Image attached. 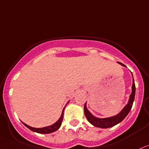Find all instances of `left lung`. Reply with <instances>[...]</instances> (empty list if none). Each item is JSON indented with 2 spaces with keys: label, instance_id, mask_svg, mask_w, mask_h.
I'll return each instance as SVG.
<instances>
[{
  "label": "left lung",
  "instance_id": "1",
  "mask_svg": "<svg viewBox=\"0 0 149 149\" xmlns=\"http://www.w3.org/2000/svg\"><path fill=\"white\" fill-rule=\"evenodd\" d=\"M122 66H125V65H124L123 63L118 62ZM135 91H136V87H135V83L134 81L133 78V84H132V94L130 95V100H129L128 104L124 107V109L119 113L117 115L114 116V117H108V118H97V117H94V116L91 114V112L88 111V109L86 107V103L84 104V113L86 115V118L88 122L93 125L95 127H100V128H109V127H112L113 126L117 125L120 122H122L124 119L127 117V114H129L130 111L132 109V105H133L134 100V97H135Z\"/></svg>",
  "mask_w": 149,
  "mask_h": 149
}]
</instances>
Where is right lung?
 Masks as SVG:
<instances>
[{
  "label": "right lung",
  "instance_id": "1",
  "mask_svg": "<svg viewBox=\"0 0 149 149\" xmlns=\"http://www.w3.org/2000/svg\"><path fill=\"white\" fill-rule=\"evenodd\" d=\"M63 112L61 113V117L59 118L56 123H54V125L49 126V127H43V128H34V127H30V126L26 125L22 122L24 124V126L27 127V128L29 129L30 130H32V132H37V133H40V134H49L52 133V132H55V131L58 130L59 129V127H61V123H62V120H63Z\"/></svg>",
  "mask_w": 149,
  "mask_h": 149
}]
</instances>
